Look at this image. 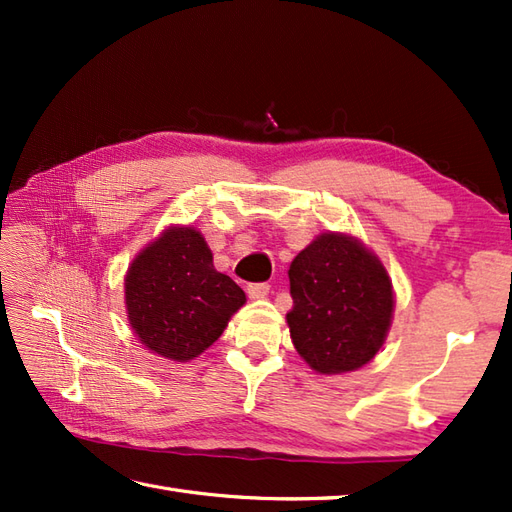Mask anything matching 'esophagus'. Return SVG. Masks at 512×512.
<instances>
[{"mask_svg":"<svg viewBox=\"0 0 512 512\" xmlns=\"http://www.w3.org/2000/svg\"><path fill=\"white\" fill-rule=\"evenodd\" d=\"M246 292H248L250 299H264L270 292V286L268 284H248Z\"/></svg>","mask_w":512,"mask_h":512,"instance_id":"obj_1","label":"esophagus"}]
</instances>
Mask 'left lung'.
<instances>
[{"mask_svg": "<svg viewBox=\"0 0 512 512\" xmlns=\"http://www.w3.org/2000/svg\"><path fill=\"white\" fill-rule=\"evenodd\" d=\"M288 277L286 321L303 361L319 374L372 361L394 317V288L372 250L352 235L323 233L292 259Z\"/></svg>", "mask_w": 512, "mask_h": 512, "instance_id": "1", "label": "left lung"}]
</instances>
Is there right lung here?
I'll list each match as a JSON object with an SVG mask.
<instances>
[{
	"label": "right lung",
	"mask_w": 512,
	"mask_h": 512,
	"mask_svg": "<svg viewBox=\"0 0 512 512\" xmlns=\"http://www.w3.org/2000/svg\"><path fill=\"white\" fill-rule=\"evenodd\" d=\"M246 303L244 290L217 273L213 253L193 226H169L125 275V306L145 347L187 363L211 347Z\"/></svg>",
	"instance_id": "1"
}]
</instances>
